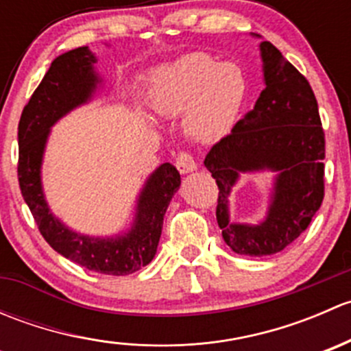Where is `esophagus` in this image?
I'll return each mask as SVG.
<instances>
[{
	"label": "esophagus",
	"mask_w": 351,
	"mask_h": 351,
	"mask_svg": "<svg viewBox=\"0 0 351 351\" xmlns=\"http://www.w3.org/2000/svg\"><path fill=\"white\" fill-rule=\"evenodd\" d=\"M176 168L182 175H189L197 169V161L190 153H180L176 158Z\"/></svg>",
	"instance_id": "1"
}]
</instances>
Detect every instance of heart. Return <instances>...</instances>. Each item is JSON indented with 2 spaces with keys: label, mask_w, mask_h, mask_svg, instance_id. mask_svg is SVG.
Instances as JSON below:
<instances>
[{
  "label": "heart",
  "mask_w": 351,
  "mask_h": 351,
  "mask_svg": "<svg viewBox=\"0 0 351 351\" xmlns=\"http://www.w3.org/2000/svg\"><path fill=\"white\" fill-rule=\"evenodd\" d=\"M246 93L241 66L217 62L202 52L182 56L147 76V101L156 115L173 119L185 113V132L202 144L215 143L231 132Z\"/></svg>",
  "instance_id": "b5f03b06"
}]
</instances>
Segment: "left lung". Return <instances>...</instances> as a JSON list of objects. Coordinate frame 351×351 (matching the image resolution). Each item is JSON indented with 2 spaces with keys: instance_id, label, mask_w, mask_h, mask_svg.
Instances as JSON below:
<instances>
[{
  "instance_id": "1",
  "label": "left lung",
  "mask_w": 351,
  "mask_h": 351,
  "mask_svg": "<svg viewBox=\"0 0 351 351\" xmlns=\"http://www.w3.org/2000/svg\"><path fill=\"white\" fill-rule=\"evenodd\" d=\"M260 37L256 34H251ZM265 90L254 108L205 156L219 186L217 224L234 253L267 256L306 231L324 197V132L309 81L270 42H261ZM276 173L258 225L230 221L228 195L243 172Z\"/></svg>"
}]
</instances>
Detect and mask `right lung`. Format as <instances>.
<instances>
[{
	"label": "right lung",
	"mask_w": 351,
	"mask_h": 351,
	"mask_svg": "<svg viewBox=\"0 0 351 351\" xmlns=\"http://www.w3.org/2000/svg\"><path fill=\"white\" fill-rule=\"evenodd\" d=\"M97 56L84 45L52 61L44 80L25 105L19 123V182L22 195L44 239L59 254L105 275H129L153 261L162 219L178 192L180 173L171 162L156 168L136 202L130 228L113 236L81 234L51 212L42 186V161L51 129L71 110L91 101L101 84Z\"/></svg>",
	"instance_id": "1"
}]
</instances>
